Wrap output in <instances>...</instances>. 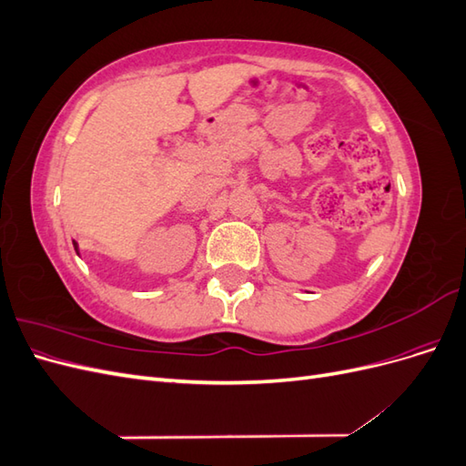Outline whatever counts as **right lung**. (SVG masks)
Segmentation results:
<instances>
[{"label": "right lung", "mask_w": 466, "mask_h": 466, "mask_svg": "<svg viewBox=\"0 0 466 466\" xmlns=\"http://www.w3.org/2000/svg\"><path fill=\"white\" fill-rule=\"evenodd\" d=\"M74 248H76V252H77V255H79V245L74 241Z\"/></svg>", "instance_id": "add662e5"}]
</instances>
